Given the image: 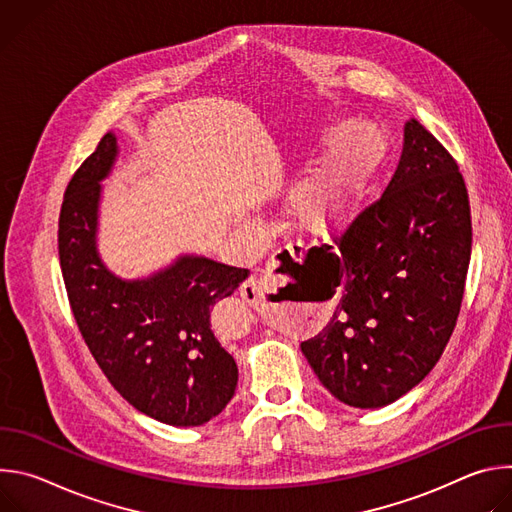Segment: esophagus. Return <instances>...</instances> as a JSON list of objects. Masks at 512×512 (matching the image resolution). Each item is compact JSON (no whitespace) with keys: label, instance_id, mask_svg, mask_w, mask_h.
Wrapping results in <instances>:
<instances>
[{"label":"esophagus","instance_id":"obj_1","mask_svg":"<svg viewBox=\"0 0 512 512\" xmlns=\"http://www.w3.org/2000/svg\"><path fill=\"white\" fill-rule=\"evenodd\" d=\"M298 255H300V243H287V245L279 247V249H277V257H281V259L271 257L269 263H267V267H265V275H263V277L251 275V277H247V279L241 283V287H239L241 298H243L249 306L257 308V306L261 304V300H263L265 289H267L269 285H275L277 279H283V277H285L283 273H279V271H283V261H291V259L298 261Z\"/></svg>","mask_w":512,"mask_h":512}]
</instances>
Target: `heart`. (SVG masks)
<instances>
[{"label": "heart", "instance_id": "b5f03b06", "mask_svg": "<svg viewBox=\"0 0 512 512\" xmlns=\"http://www.w3.org/2000/svg\"><path fill=\"white\" fill-rule=\"evenodd\" d=\"M373 158V135L367 127L350 129L291 190V206L302 221L316 223L334 214L358 188Z\"/></svg>", "mask_w": 512, "mask_h": 512}]
</instances>
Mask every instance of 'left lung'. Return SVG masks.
<instances>
[{"label": "left lung", "instance_id": "left-lung-1", "mask_svg": "<svg viewBox=\"0 0 512 512\" xmlns=\"http://www.w3.org/2000/svg\"><path fill=\"white\" fill-rule=\"evenodd\" d=\"M472 251L464 178L419 121L405 123L399 164L383 194L304 265L340 287L326 326L302 352L342 403L375 409L421 383L460 314Z\"/></svg>", "mask_w": 512, "mask_h": 512}]
</instances>
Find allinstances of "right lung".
Segmentation results:
<instances>
[{
  "instance_id": "1",
  "label": "right lung",
  "mask_w": 512,
  "mask_h": 512,
  "mask_svg": "<svg viewBox=\"0 0 512 512\" xmlns=\"http://www.w3.org/2000/svg\"><path fill=\"white\" fill-rule=\"evenodd\" d=\"M115 156L117 139L105 133L64 192L58 257L68 304L99 369L129 405L168 425H202L227 407L239 379L235 358L210 330V312L249 269L182 257L148 279L107 271L95 231L99 182Z\"/></svg>"
}]
</instances>
